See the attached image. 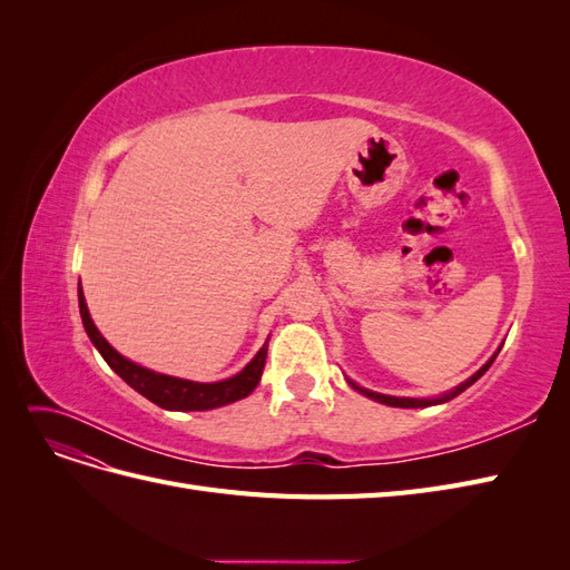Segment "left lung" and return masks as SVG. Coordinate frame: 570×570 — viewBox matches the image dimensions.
Here are the masks:
<instances>
[{"instance_id": "1", "label": "left lung", "mask_w": 570, "mask_h": 570, "mask_svg": "<svg viewBox=\"0 0 570 570\" xmlns=\"http://www.w3.org/2000/svg\"><path fill=\"white\" fill-rule=\"evenodd\" d=\"M497 354H499V350L494 352V356L488 361L485 366H482L480 371H475L469 381L465 383H461L459 387H454V390H450V392H444L442 396H435V400H406V396H390V394H381V392H371V390H366V387H358L354 381H350L347 377V383L354 387V390H358L361 394H366V396H371V400H375V402H381V404H387V406H400V409H421V406H435V404H444V402H450V400H454V396H459L465 387H471L478 377H482L485 375V371L492 366V361L497 358Z\"/></svg>"}]
</instances>
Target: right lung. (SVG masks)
Here are the masks:
<instances>
[{
  "label": "right lung",
  "instance_id": "right-lung-1",
  "mask_svg": "<svg viewBox=\"0 0 570 570\" xmlns=\"http://www.w3.org/2000/svg\"><path fill=\"white\" fill-rule=\"evenodd\" d=\"M78 306H80V318L85 325V333L92 340L99 354L105 356L107 364L124 377V381L142 396H147L149 402H154L161 409L168 411H209L216 406H226L237 400H245L247 394L254 392V387L262 381L264 364H266V354H268V342L262 350L256 352V356L249 361V364L239 371L237 375L228 377V381L220 383H195V381H183V377L174 375H164V373H154L149 368H142L132 364L130 358L120 356L111 344L101 337L97 331V325L90 318L88 304H85L82 297V287L78 285Z\"/></svg>",
  "mask_w": 570,
  "mask_h": 570
}]
</instances>
